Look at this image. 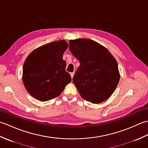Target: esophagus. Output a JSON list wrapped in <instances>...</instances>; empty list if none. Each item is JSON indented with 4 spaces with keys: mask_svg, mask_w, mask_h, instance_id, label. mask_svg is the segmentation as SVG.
I'll return each mask as SVG.
<instances>
[{
    "mask_svg": "<svg viewBox=\"0 0 148 148\" xmlns=\"http://www.w3.org/2000/svg\"><path fill=\"white\" fill-rule=\"evenodd\" d=\"M71 77H72H72H73V76H74V72H71Z\"/></svg>",
    "mask_w": 148,
    "mask_h": 148,
    "instance_id": "1",
    "label": "esophagus"
}]
</instances>
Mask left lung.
<instances>
[{"mask_svg": "<svg viewBox=\"0 0 148 148\" xmlns=\"http://www.w3.org/2000/svg\"><path fill=\"white\" fill-rule=\"evenodd\" d=\"M69 48L80 63L72 81L82 98L93 103L109 99L120 77L114 56L105 47L89 39L70 40Z\"/></svg>", "mask_w": 148, "mask_h": 148, "instance_id": "obj_1", "label": "left lung"}]
</instances>
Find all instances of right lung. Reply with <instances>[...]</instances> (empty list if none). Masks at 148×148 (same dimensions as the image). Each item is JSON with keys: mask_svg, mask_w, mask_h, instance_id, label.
I'll return each mask as SVG.
<instances>
[{"mask_svg": "<svg viewBox=\"0 0 148 148\" xmlns=\"http://www.w3.org/2000/svg\"><path fill=\"white\" fill-rule=\"evenodd\" d=\"M67 47L65 40H58L39 47L28 56L22 78L27 92L34 98L40 101L54 99L71 81L63 60Z\"/></svg>", "mask_w": 148, "mask_h": 148, "instance_id": "add662e5", "label": "right lung"}]
</instances>
